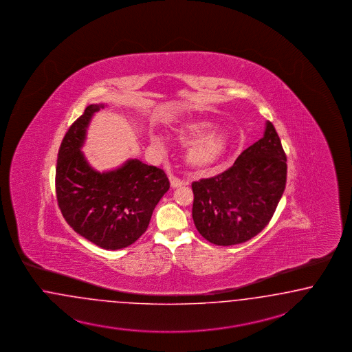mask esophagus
<instances>
[{"mask_svg": "<svg viewBox=\"0 0 352 352\" xmlns=\"http://www.w3.org/2000/svg\"><path fill=\"white\" fill-rule=\"evenodd\" d=\"M170 184H171V187L173 188H177V187H182L184 182H183L182 179H179V178H177V177H174V175H170Z\"/></svg>", "mask_w": 352, "mask_h": 352, "instance_id": "1", "label": "esophagus"}]
</instances>
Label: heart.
Masks as SVG:
<instances>
[{
    "label": "heart",
    "instance_id": "obj_1",
    "mask_svg": "<svg viewBox=\"0 0 352 352\" xmlns=\"http://www.w3.org/2000/svg\"><path fill=\"white\" fill-rule=\"evenodd\" d=\"M213 123L206 120L184 121L174 130L175 136L188 142L196 139L186 149V161L195 169H206L214 165L226 151V136L219 131H212ZM152 143L162 146V140L158 136H152Z\"/></svg>",
    "mask_w": 352,
    "mask_h": 352
}]
</instances>
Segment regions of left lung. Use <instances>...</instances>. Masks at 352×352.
Wrapping results in <instances>:
<instances>
[{"instance_id": "1", "label": "left lung", "mask_w": 352, "mask_h": 352, "mask_svg": "<svg viewBox=\"0 0 352 352\" xmlns=\"http://www.w3.org/2000/svg\"><path fill=\"white\" fill-rule=\"evenodd\" d=\"M286 161L278 133L267 122L264 136L231 168L192 182V219L201 236L216 245H234L264 230L286 187Z\"/></svg>"}]
</instances>
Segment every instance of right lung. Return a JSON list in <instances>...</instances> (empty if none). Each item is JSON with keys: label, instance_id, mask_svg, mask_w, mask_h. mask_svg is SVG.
<instances>
[{"label": "right lung", "instance_id": "add662e5", "mask_svg": "<svg viewBox=\"0 0 352 352\" xmlns=\"http://www.w3.org/2000/svg\"><path fill=\"white\" fill-rule=\"evenodd\" d=\"M104 108L88 105L62 139L56 168V195L66 222L104 250H121L148 229L170 182L162 169L129 160L120 169L98 173L80 151L92 116Z\"/></svg>", "mask_w": 352, "mask_h": 352}]
</instances>
